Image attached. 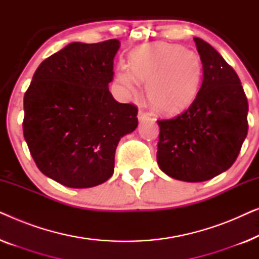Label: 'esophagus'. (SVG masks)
I'll use <instances>...</instances> for the list:
<instances>
[{"instance_id":"obj_1","label":"esophagus","mask_w":259,"mask_h":259,"mask_svg":"<svg viewBox=\"0 0 259 259\" xmlns=\"http://www.w3.org/2000/svg\"><path fill=\"white\" fill-rule=\"evenodd\" d=\"M148 118L147 113L144 112L143 109H139V113H138V119H139V121H143V120H146Z\"/></svg>"}]
</instances>
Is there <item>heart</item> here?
<instances>
[{
  "mask_svg": "<svg viewBox=\"0 0 259 259\" xmlns=\"http://www.w3.org/2000/svg\"><path fill=\"white\" fill-rule=\"evenodd\" d=\"M203 62L199 55L179 45L155 44L131 55V70L122 68L116 81L136 94L146 83L148 105L155 113L173 116L190 107L199 93Z\"/></svg>",
  "mask_w": 259,
  "mask_h": 259,
  "instance_id": "obj_1",
  "label": "heart"
}]
</instances>
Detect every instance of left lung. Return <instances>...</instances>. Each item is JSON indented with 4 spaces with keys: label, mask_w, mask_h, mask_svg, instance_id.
Masks as SVG:
<instances>
[{
    "label": "left lung",
    "mask_w": 259,
    "mask_h": 259,
    "mask_svg": "<svg viewBox=\"0 0 259 259\" xmlns=\"http://www.w3.org/2000/svg\"><path fill=\"white\" fill-rule=\"evenodd\" d=\"M193 40L203 62L199 93L183 114L158 120L159 167L187 183L205 182L231 167L249 128V105L237 73L211 45Z\"/></svg>",
    "instance_id": "obj_1"
}]
</instances>
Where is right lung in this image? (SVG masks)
<instances>
[{
    "instance_id": "1",
    "label": "right lung",
    "mask_w": 259,
    "mask_h": 259,
    "mask_svg": "<svg viewBox=\"0 0 259 259\" xmlns=\"http://www.w3.org/2000/svg\"><path fill=\"white\" fill-rule=\"evenodd\" d=\"M116 38L72 42L37 67L24 94L23 136L38 169L63 186L87 189L114 172L120 139L138 108L112 97Z\"/></svg>"
}]
</instances>
